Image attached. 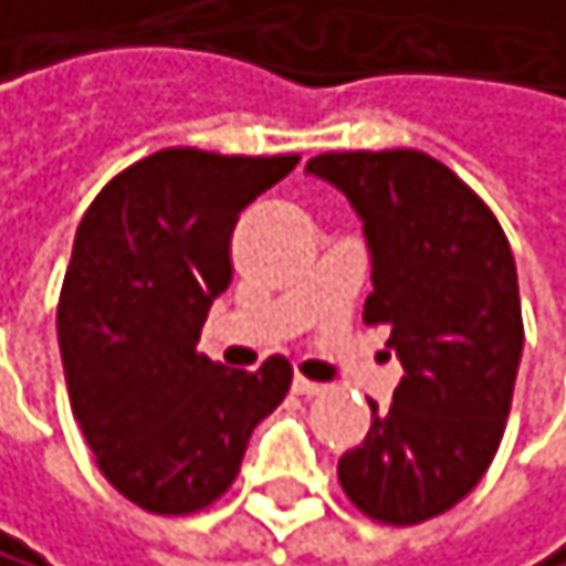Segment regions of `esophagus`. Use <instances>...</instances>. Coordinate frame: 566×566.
<instances>
[{"instance_id": "esophagus-1", "label": "esophagus", "mask_w": 566, "mask_h": 566, "mask_svg": "<svg viewBox=\"0 0 566 566\" xmlns=\"http://www.w3.org/2000/svg\"><path fill=\"white\" fill-rule=\"evenodd\" d=\"M293 394H301V397H317V394H325V387L297 374V377H293Z\"/></svg>"}]
</instances>
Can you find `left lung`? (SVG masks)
<instances>
[{
  "mask_svg": "<svg viewBox=\"0 0 566 566\" xmlns=\"http://www.w3.org/2000/svg\"><path fill=\"white\" fill-rule=\"evenodd\" d=\"M307 172L363 221L374 293L366 325H390L405 366L394 405L338 460L349 502L415 525L467 497L505 436L522 359V304L509 238L484 200L426 151H328Z\"/></svg>",
  "mask_w": 566,
  "mask_h": 566,
  "instance_id": "8db88e82",
  "label": "left lung"
}]
</instances>
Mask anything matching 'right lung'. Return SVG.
I'll use <instances>...</instances> for the list:
<instances>
[{
  "label": "right lung",
  "mask_w": 566,
  "mask_h": 566,
  "mask_svg": "<svg viewBox=\"0 0 566 566\" xmlns=\"http://www.w3.org/2000/svg\"><path fill=\"white\" fill-rule=\"evenodd\" d=\"M297 161L165 148L109 179L75 231L57 301L69 401L103 478L145 512L217 502L290 390L283 356L245 374L197 342L231 283L241 210Z\"/></svg>",
  "instance_id": "right-lung-1"
}]
</instances>
